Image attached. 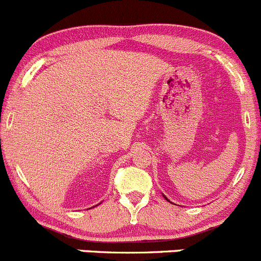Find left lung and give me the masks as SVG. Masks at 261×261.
Wrapping results in <instances>:
<instances>
[{
	"label": "left lung",
	"instance_id": "left-lung-1",
	"mask_svg": "<svg viewBox=\"0 0 261 261\" xmlns=\"http://www.w3.org/2000/svg\"><path fill=\"white\" fill-rule=\"evenodd\" d=\"M163 197H164V198H165V199H167V200H168V201H170V200H169V199H168V198H167V197H165V195H164V194H163Z\"/></svg>",
	"mask_w": 261,
	"mask_h": 261
}]
</instances>
